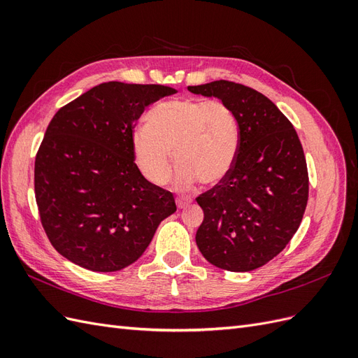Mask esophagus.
<instances>
[{"mask_svg":"<svg viewBox=\"0 0 358 358\" xmlns=\"http://www.w3.org/2000/svg\"><path fill=\"white\" fill-rule=\"evenodd\" d=\"M176 204H178V209H185L191 204V200L187 199H176Z\"/></svg>","mask_w":358,"mask_h":358,"instance_id":"esophagus-1","label":"esophagus"}]
</instances>
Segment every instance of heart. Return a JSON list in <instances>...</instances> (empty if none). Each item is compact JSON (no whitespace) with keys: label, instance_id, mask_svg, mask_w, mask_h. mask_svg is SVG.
<instances>
[{"label":"heart","instance_id":"1","mask_svg":"<svg viewBox=\"0 0 358 358\" xmlns=\"http://www.w3.org/2000/svg\"><path fill=\"white\" fill-rule=\"evenodd\" d=\"M239 143V124L229 104L175 99L146 113L145 128L131 137V150L140 173L157 187L170 180L173 150L179 164L176 188L189 191L199 180L216 185L229 176Z\"/></svg>","mask_w":358,"mask_h":358}]
</instances>
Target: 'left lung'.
Wrapping results in <instances>:
<instances>
[{
    "label": "left lung",
    "instance_id": "obj_1",
    "mask_svg": "<svg viewBox=\"0 0 358 358\" xmlns=\"http://www.w3.org/2000/svg\"><path fill=\"white\" fill-rule=\"evenodd\" d=\"M188 91L229 104L241 134L230 175L197 197L204 212L197 246L216 267L251 272L282 251L301 222L309 194L301 143L294 127L262 92L229 80Z\"/></svg>",
    "mask_w": 358,
    "mask_h": 358
}]
</instances>
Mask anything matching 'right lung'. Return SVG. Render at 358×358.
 <instances>
[{
	"label": "right lung",
	"mask_w": 358,
	"mask_h": 358,
	"mask_svg": "<svg viewBox=\"0 0 358 358\" xmlns=\"http://www.w3.org/2000/svg\"><path fill=\"white\" fill-rule=\"evenodd\" d=\"M176 90L107 82L64 106L36 157L34 188L43 229L69 262L117 272L146 251L173 194L145 179L131 150L146 107Z\"/></svg>",
	"instance_id": "add662e5"
}]
</instances>
